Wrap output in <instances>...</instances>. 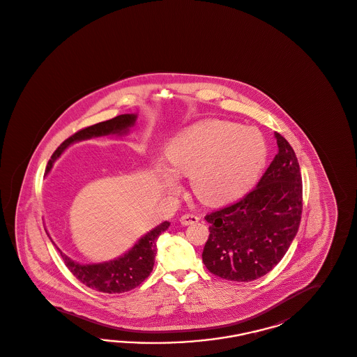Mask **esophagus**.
Instances as JSON below:
<instances>
[{"label":"esophagus","instance_id":"obj_1","mask_svg":"<svg viewBox=\"0 0 357 357\" xmlns=\"http://www.w3.org/2000/svg\"><path fill=\"white\" fill-rule=\"evenodd\" d=\"M179 222L182 225H190V224H195V222H199V218L197 215H192V213H185V215L181 216Z\"/></svg>","mask_w":357,"mask_h":357}]
</instances>
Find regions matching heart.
I'll use <instances>...</instances> for the list:
<instances>
[{"label": "heart", "instance_id": "obj_1", "mask_svg": "<svg viewBox=\"0 0 357 357\" xmlns=\"http://www.w3.org/2000/svg\"><path fill=\"white\" fill-rule=\"evenodd\" d=\"M165 160L169 172H160V181L167 192L178 191L172 172L190 176V187L202 203L220 206L241 197L256 182L266 160V145L253 128L212 120L175 135Z\"/></svg>", "mask_w": 357, "mask_h": 357}]
</instances>
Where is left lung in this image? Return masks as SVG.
<instances>
[{
  "label": "left lung",
  "mask_w": 357,
  "mask_h": 357,
  "mask_svg": "<svg viewBox=\"0 0 357 357\" xmlns=\"http://www.w3.org/2000/svg\"><path fill=\"white\" fill-rule=\"evenodd\" d=\"M278 153L257 187L240 202L206 216L209 236L203 262L212 274L249 282L283 259L302 215V176L294 150L274 133Z\"/></svg>",
  "instance_id": "1"
}]
</instances>
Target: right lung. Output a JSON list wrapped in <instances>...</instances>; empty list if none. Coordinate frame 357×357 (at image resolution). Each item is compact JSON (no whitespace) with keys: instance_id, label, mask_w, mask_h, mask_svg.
<instances>
[{"instance_id":"obj_1","label":"right lung","mask_w":357,"mask_h":357,"mask_svg":"<svg viewBox=\"0 0 357 357\" xmlns=\"http://www.w3.org/2000/svg\"><path fill=\"white\" fill-rule=\"evenodd\" d=\"M137 113H126L120 114L108 121L95 123L86 129L79 130L77 133L67 138L59 148L55 150L51 160L47 163L46 174H49L54 166V162L63 154V151L75 142H80L84 139H91L102 135H116L123 137L128 135L130 128H133L137 121ZM170 227V222H160L155 228L149 231L138 238V241L126 250L121 256L111 261L104 262H91V264H80L77 261L68 257L66 253L56 246L50 237L51 243L61 253L66 266L74 274L75 277L84 283L88 287L107 293V294H119L123 291H129L137 287L139 283L144 282L154 266V259L157 253V240Z\"/></svg>"}]
</instances>
